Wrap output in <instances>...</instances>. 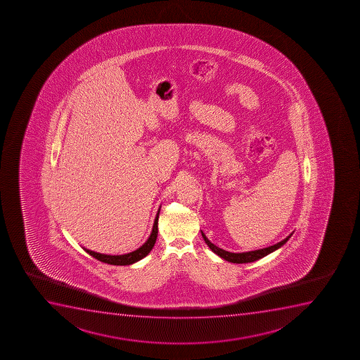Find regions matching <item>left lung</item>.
Instances as JSON below:
<instances>
[{
  "label": "left lung",
  "mask_w": 360,
  "mask_h": 360,
  "mask_svg": "<svg viewBox=\"0 0 360 360\" xmlns=\"http://www.w3.org/2000/svg\"><path fill=\"white\" fill-rule=\"evenodd\" d=\"M202 233L203 240L206 242V245L210 247V250L213 252V253H216L218 257H220L221 259H224L226 262H233V264H245V262H253L255 260H259V259L264 258V257H266L269 254L272 253V252H275V250L281 248L284 243H287L288 240L292 237V233L289 235V236L285 237L283 241L278 242V243H276V245H270V247H266V248H262V250H250V252H243V253H231V252H228V250H221L219 247H217L216 245H213L210 240H208L206 235L201 231Z\"/></svg>",
  "instance_id": "left-lung-1"
}]
</instances>
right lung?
<instances>
[{
  "mask_svg": "<svg viewBox=\"0 0 360 360\" xmlns=\"http://www.w3.org/2000/svg\"><path fill=\"white\" fill-rule=\"evenodd\" d=\"M159 213H160V208L158 211L157 217L154 219V224H153L152 233L149 235L147 241L144 242L143 245H141L140 248L130 252V253L120 254V255H110V254L98 253L94 250H86L84 248L86 253L90 254L93 258L98 259L100 262H106L110 265H117V266H123V265H132L135 262H140L141 259L148 255L149 252L153 250V247L155 245L158 237V219H159Z\"/></svg>",
  "mask_w": 360,
  "mask_h": 360,
  "instance_id": "obj_1",
  "label": "right lung"
}]
</instances>
